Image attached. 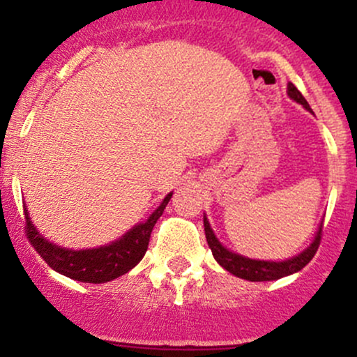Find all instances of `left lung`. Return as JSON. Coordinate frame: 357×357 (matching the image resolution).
I'll use <instances>...</instances> for the list:
<instances>
[{
	"instance_id": "left-lung-1",
	"label": "left lung",
	"mask_w": 357,
	"mask_h": 357,
	"mask_svg": "<svg viewBox=\"0 0 357 357\" xmlns=\"http://www.w3.org/2000/svg\"><path fill=\"white\" fill-rule=\"evenodd\" d=\"M289 96L290 99H294L298 104H302L307 110H310L309 104L304 99L301 92H298L297 87L294 84H289ZM204 223V233H206V241L210 245L213 257L225 270L233 273V275L245 278V280L250 282H267V280H277V278H282L285 275H290V273H296L298 270H302L312 260L315 252H317L319 245H321L322 238V225L319 228L317 235H315V240L312 241L309 248L305 252H302L301 255L290 258V260L285 261H264V260H252V258H245L241 255H236V253L230 252L216 240L215 233L210 228V223H208L206 216L203 218Z\"/></svg>"
}]
</instances>
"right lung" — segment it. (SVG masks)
Masks as SVG:
<instances>
[{"label":"right lung","mask_w":357,"mask_h":357,"mask_svg":"<svg viewBox=\"0 0 357 357\" xmlns=\"http://www.w3.org/2000/svg\"><path fill=\"white\" fill-rule=\"evenodd\" d=\"M171 196H173V192L166 196L161 206L149 216L146 223L136 225L121 240L114 241L107 247L79 250V252L60 248L59 245L50 243L36 231V228L28 218L26 208L23 206L24 233H26L28 241L35 248V252L61 275H67L79 282H87V284H104V282L124 275L142 260L147 245H149L151 231H153L155 221L165 211Z\"/></svg>","instance_id":"add662e5"}]
</instances>
